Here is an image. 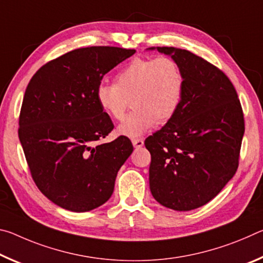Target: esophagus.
I'll return each instance as SVG.
<instances>
[{
	"instance_id": "34e87169",
	"label": "esophagus",
	"mask_w": 263,
	"mask_h": 263,
	"mask_svg": "<svg viewBox=\"0 0 263 263\" xmlns=\"http://www.w3.org/2000/svg\"><path fill=\"white\" fill-rule=\"evenodd\" d=\"M132 145L135 146L136 148H140L144 146V140L142 139H132Z\"/></svg>"
}]
</instances>
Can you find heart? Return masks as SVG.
<instances>
[{
	"label": "heart",
	"instance_id": "1",
	"mask_svg": "<svg viewBox=\"0 0 263 263\" xmlns=\"http://www.w3.org/2000/svg\"><path fill=\"white\" fill-rule=\"evenodd\" d=\"M185 80L171 57L136 58L119 70L116 83H100L96 100L103 112L115 121L125 116L128 100L135 111L118 127V133L138 138L157 121L166 123L176 114L183 99Z\"/></svg>",
	"mask_w": 263,
	"mask_h": 263
}]
</instances>
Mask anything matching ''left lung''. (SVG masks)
<instances>
[{
	"mask_svg": "<svg viewBox=\"0 0 263 263\" xmlns=\"http://www.w3.org/2000/svg\"><path fill=\"white\" fill-rule=\"evenodd\" d=\"M172 57L183 72V99L161 130L145 140L149 189L161 205L190 211L210 202L232 179L245 132L232 82L216 66L186 50L149 47Z\"/></svg>",
	"mask_w": 263,
	"mask_h": 263,
	"instance_id": "1",
	"label": "left lung"
}]
</instances>
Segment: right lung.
Masks as SVG:
<instances>
[{"label": "right lung", "instance_id": "right-lung-1", "mask_svg": "<svg viewBox=\"0 0 263 263\" xmlns=\"http://www.w3.org/2000/svg\"><path fill=\"white\" fill-rule=\"evenodd\" d=\"M135 53L111 46L78 48L47 62L30 80L18 137L34 183L58 206L86 212L112 195L133 146L124 136L95 145L114 128L97 103L96 88Z\"/></svg>", "mask_w": 263, "mask_h": 263}]
</instances>
